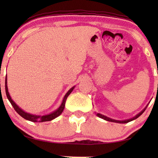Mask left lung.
<instances>
[{"mask_svg":"<svg viewBox=\"0 0 158 158\" xmlns=\"http://www.w3.org/2000/svg\"><path fill=\"white\" fill-rule=\"evenodd\" d=\"M147 107H148V106H146L145 108H144V109L143 110H142V111L141 112H139V113L138 114H137V115H136L135 116H134L133 118H129V119L124 120V121H118V120L112 119V118H109V117H107V116H104V115H103V114H99V113H97V114H96V116H98V117L103 118V119H104V120H106V121H108V122H116V123H120V124H125V123H128V122H131V121L136 119V118H137L138 117H139V116H141L142 114L144 113V111H145V109H146Z\"/></svg>","mask_w":158,"mask_h":158,"instance_id":"obj_1","label":"left lung"}]
</instances>
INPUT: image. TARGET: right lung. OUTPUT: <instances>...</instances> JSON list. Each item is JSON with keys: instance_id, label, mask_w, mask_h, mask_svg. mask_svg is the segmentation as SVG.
<instances>
[{"instance_id": "right-lung-1", "label": "right lung", "mask_w": 158, "mask_h": 158, "mask_svg": "<svg viewBox=\"0 0 158 158\" xmlns=\"http://www.w3.org/2000/svg\"><path fill=\"white\" fill-rule=\"evenodd\" d=\"M6 76H7V75H6ZM5 88H6V96H7L8 99L9 100L10 103H11V105L13 106V107H14L15 111H16L17 113L19 114V115H20L21 116H22V117L23 118H25V119L31 121V122H48V121H52V119H54V118H57V116H59L60 114L62 113V111H63V110L64 109V106H65V102H66L67 98H68L69 95L71 94V92L73 91V89H74L75 86H73V88H71L70 89L68 90V92L65 94V96H64L63 100H62V102L61 103V105H60V106L58 108L57 110H55V111L52 112L51 114H47V115H43V116L34 115V114L27 113V112H25L24 111H23V110L21 109V108H19V106H18L16 105V103L12 100L11 98H10L9 93H8V86H7V77H6Z\"/></svg>"}]
</instances>
